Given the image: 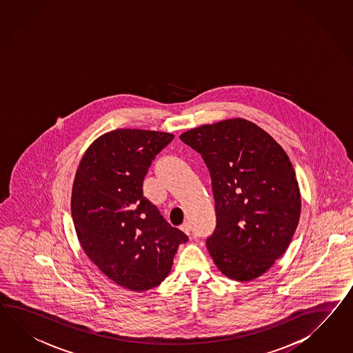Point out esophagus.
I'll return each instance as SVG.
<instances>
[{"label":"esophagus","mask_w":353,"mask_h":353,"mask_svg":"<svg viewBox=\"0 0 353 353\" xmlns=\"http://www.w3.org/2000/svg\"><path fill=\"white\" fill-rule=\"evenodd\" d=\"M180 228L183 232L186 233V234H190V232H191V227H190V224L186 223V222L181 224Z\"/></svg>","instance_id":"34e87169"}]
</instances>
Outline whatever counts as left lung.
<instances>
[{
	"label": "left lung",
	"mask_w": 353,
	"mask_h": 353,
	"mask_svg": "<svg viewBox=\"0 0 353 353\" xmlns=\"http://www.w3.org/2000/svg\"><path fill=\"white\" fill-rule=\"evenodd\" d=\"M180 139L210 173L216 225L207 248L215 265L240 282L264 274L283 255L300 221V190L288 155L243 119L203 125Z\"/></svg>",
	"instance_id": "left-lung-1"
}]
</instances>
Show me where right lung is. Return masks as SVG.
<instances>
[{
    "label": "right lung",
    "instance_id": "obj_1",
    "mask_svg": "<svg viewBox=\"0 0 353 353\" xmlns=\"http://www.w3.org/2000/svg\"><path fill=\"white\" fill-rule=\"evenodd\" d=\"M172 134L119 129L97 139L75 174L71 215L88 258L114 283L143 292L162 283L189 237L143 194V182Z\"/></svg>",
    "mask_w": 353,
    "mask_h": 353
}]
</instances>
